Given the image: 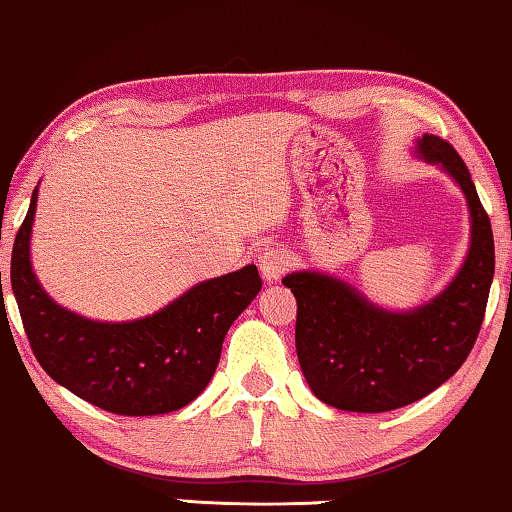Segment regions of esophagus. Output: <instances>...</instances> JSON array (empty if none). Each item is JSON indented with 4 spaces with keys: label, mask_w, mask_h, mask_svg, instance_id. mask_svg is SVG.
<instances>
[{
    "label": "esophagus",
    "mask_w": 512,
    "mask_h": 512,
    "mask_svg": "<svg viewBox=\"0 0 512 512\" xmlns=\"http://www.w3.org/2000/svg\"><path fill=\"white\" fill-rule=\"evenodd\" d=\"M257 262L266 283H276V280L290 269V259H287V255L280 248H266L264 253H259Z\"/></svg>",
    "instance_id": "esophagus-1"
}]
</instances>
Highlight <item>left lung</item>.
Listing matches in <instances>:
<instances>
[{
	"instance_id": "left-lung-1",
	"label": "left lung",
	"mask_w": 512,
	"mask_h": 512,
	"mask_svg": "<svg viewBox=\"0 0 512 512\" xmlns=\"http://www.w3.org/2000/svg\"><path fill=\"white\" fill-rule=\"evenodd\" d=\"M417 153L455 178L471 211V250L457 278L413 313H387L355 287L315 271L283 278L297 299V355L320 401L385 413L427 397L466 362L494 278V236L469 169L455 148L424 134Z\"/></svg>"
}]
</instances>
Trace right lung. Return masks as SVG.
<instances>
[{
	"instance_id": "right-lung-1",
	"label": "right lung",
	"mask_w": 512,
	"mask_h": 512,
	"mask_svg": "<svg viewBox=\"0 0 512 512\" xmlns=\"http://www.w3.org/2000/svg\"><path fill=\"white\" fill-rule=\"evenodd\" d=\"M34 211L37 190L13 241L11 290L41 369L115 415H162L197 399L211 383L229 327L262 290L257 266L194 285L143 320L95 322L57 306L37 283L30 264Z\"/></svg>"
}]
</instances>
